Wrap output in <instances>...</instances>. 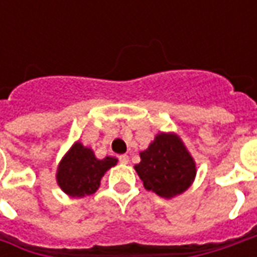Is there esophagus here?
<instances>
[{
	"instance_id": "esophagus-1",
	"label": "esophagus",
	"mask_w": 257,
	"mask_h": 257,
	"mask_svg": "<svg viewBox=\"0 0 257 257\" xmlns=\"http://www.w3.org/2000/svg\"><path fill=\"white\" fill-rule=\"evenodd\" d=\"M118 160H119V162H121V164H128V162H129V157L123 154V156L118 157Z\"/></svg>"
}]
</instances>
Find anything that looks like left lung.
I'll return each mask as SVG.
<instances>
[{"label": "left lung", "instance_id": "1", "mask_svg": "<svg viewBox=\"0 0 257 257\" xmlns=\"http://www.w3.org/2000/svg\"><path fill=\"white\" fill-rule=\"evenodd\" d=\"M135 167L145 189L164 198H172L190 187L195 178V164L176 135L160 134L149 149L140 153Z\"/></svg>", "mask_w": 257, "mask_h": 257}]
</instances>
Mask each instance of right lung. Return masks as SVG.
<instances>
[{"label":"right lung","mask_w":257,"mask_h":257,"mask_svg":"<svg viewBox=\"0 0 257 257\" xmlns=\"http://www.w3.org/2000/svg\"><path fill=\"white\" fill-rule=\"evenodd\" d=\"M115 164L117 160L111 157L97 160L93 151L77 142L59 165L58 183L71 197L89 195L99 189L101 176Z\"/></svg>","instance_id":"1"}]
</instances>
